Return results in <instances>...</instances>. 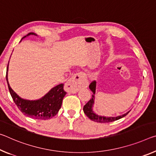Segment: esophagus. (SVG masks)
I'll return each mask as SVG.
<instances>
[{"label":"esophagus","instance_id":"34e87169","mask_svg":"<svg viewBox=\"0 0 156 156\" xmlns=\"http://www.w3.org/2000/svg\"><path fill=\"white\" fill-rule=\"evenodd\" d=\"M87 83L85 78V75L82 72L75 73L66 83L65 90L68 93H76L81 88L87 87Z\"/></svg>","mask_w":156,"mask_h":156}]
</instances>
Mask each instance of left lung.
<instances>
[{
    "instance_id": "1",
    "label": "left lung",
    "mask_w": 156,
    "mask_h": 156,
    "mask_svg": "<svg viewBox=\"0 0 156 156\" xmlns=\"http://www.w3.org/2000/svg\"><path fill=\"white\" fill-rule=\"evenodd\" d=\"M90 90L93 92L92 96H91V99L84 105L83 107V111L84 113L87 115L88 118H90L91 120L94 121L96 122H99V123H108V122H112L114 121H117L119 119L121 118L124 117L126 115H128V113L130 112V110L128 112H126L125 114L122 115H119L117 117H105V116L103 115H98L97 114L94 112V105L95 103V94H96V82L94 81L91 83L90 85Z\"/></svg>"
}]
</instances>
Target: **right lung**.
Here are the masks:
<instances>
[{
	"label": "right lung",
	"mask_w": 156,
	"mask_h": 156,
	"mask_svg": "<svg viewBox=\"0 0 156 156\" xmlns=\"http://www.w3.org/2000/svg\"><path fill=\"white\" fill-rule=\"evenodd\" d=\"M30 35L37 36V34L34 33H30L27 35L24 36L21 39V40ZM8 68L9 62L7 68L6 80L9 93H10L15 104L24 115L36 119L46 120L52 118L58 114L59 110L61 108L63 98L65 97L66 94L63 89L64 84H60V85L51 88L48 93H46L45 95L39 99H25L17 94L9 85L8 77H7Z\"/></svg>",
	"instance_id": "obj_1"
}]
</instances>
